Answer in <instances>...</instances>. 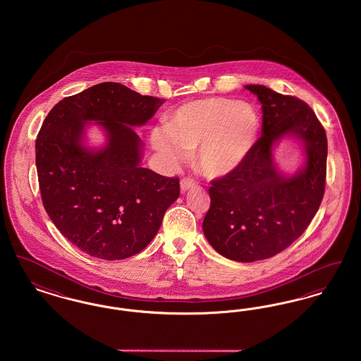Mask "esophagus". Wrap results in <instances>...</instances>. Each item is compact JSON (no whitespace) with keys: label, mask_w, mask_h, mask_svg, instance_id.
I'll use <instances>...</instances> for the list:
<instances>
[{"label":"esophagus","mask_w":361,"mask_h":361,"mask_svg":"<svg viewBox=\"0 0 361 361\" xmlns=\"http://www.w3.org/2000/svg\"><path fill=\"white\" fill-rule=\"evenodd\" d=\"M192 187H193V181H192V180H189V178H183V180L180 181V188H181V192H187V190L192 188Z\"/></svg>","instance_id":"1"}]
</instances>
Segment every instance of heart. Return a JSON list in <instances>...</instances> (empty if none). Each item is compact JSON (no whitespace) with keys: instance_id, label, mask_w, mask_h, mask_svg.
<instances>
[{"instance_id":"obj_1","label":"heart","mask_w":361,"mask_h":361,"mask_svg":"<svg viewBox=\"0 0 361 361\" xmlns=\"http://www.w3.org/2000/svg\"><path fill=\"white\" fill-rule=\"evenodd\" d=\"M259 119L247 104L209 97L184 104L173 112L166 127L152 131L150 142L169 162L184 161L196 152V168L207 178H224L235 172L252 153Z\"/></svg>"}]
</instances>
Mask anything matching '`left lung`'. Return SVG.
Returning a JSON list of instances; mask_svg holds the SVG:
<instances>
[{"label":"left lung","mask_w":361,"mask_h":361,"mask_svg":"<svg viewBox=\"0 0 361 361\" xmlns=\"http://www.w3.org/2000/svg\"><path fill=\"white\" fill-rule=\"evenodd\" d=\"M245 87L261 103V137L235 172L211 183L203 231L224 257L253 262L287 249L317 214L325 192L327 139L305 102L264 85ZM284 137L304 149V165L293 175L281 173L273 158Z\"/></svg>","instance_id":"1"}]
</instances>
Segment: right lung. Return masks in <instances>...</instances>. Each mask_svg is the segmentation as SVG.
<instances>
[{"label": "right lung", "mask_w": 361, "mask_h": 361, "mask_svg": "<svg viewBox=\"0 0 361 361\" xmlns=\"http://www.w3.org/2000/svg\"><path fill=\"white\" fill-rule=\"evenodd\" d=\"M165 100L103 82L56 104L36 137V169L52 224L92 257H131L158 233L180 196L177 177L140 165L143 143L133 127L154 116ZM94 122L106 142L87 147Z\"/></svg>", "instance_id": "obj_1"}]
</instances>
